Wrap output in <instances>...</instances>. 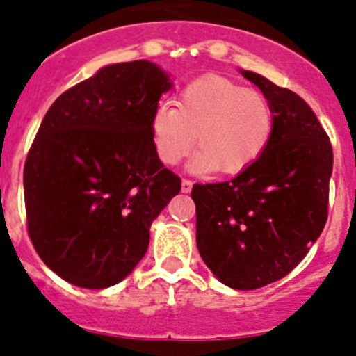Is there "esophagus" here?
Here are the masks:
<instances>
[{
  "label": "esophagus",
  "mask_w": 356,
  "mask_h": 356,
  "mask_svg": "<svg viewBox=\"0 0 356 356\" xmlns=\"http://www.w3.org/2000/svg\"><path fill=\"white\" fill-rule=\"evenodd\" d=\"M192 185H193L192 179L183 178V179H181V192H183V193H188L190 190H192Z\"/></svg>",
  "instance_id": "obj_1"
}]
</instances>
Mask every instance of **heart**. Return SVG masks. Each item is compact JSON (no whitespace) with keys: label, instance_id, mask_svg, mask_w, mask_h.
<instances>
[{"label":"heart","instance_id":"heart-1","mask_svg":"<svg viewBox=\"0 0 356 356\" xmlns=\"http://www.w3.org/2000/svg\"><path fill=\"white\" fill-rule=\"evenodd\" d=\"M150 133L157 157L178 164L195 145V171L238 175L268 149L275 133V112L263 93L223 76H204L179 91L177 107L159 104Z\"/></svg>","mask_w":356,"mask_h":356}]
</instances>
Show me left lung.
<instances>
[{
	"instance_id": "8db88e82",
	"label": "left lung",
	"mask_w": 356,
	"mask_h": 356,
	"mask_svg": "<svg viewBox=\"0 0 356 356\" xmlns=\"http://www.w3.org/2000/svg\"><path fill=\"white\" fill-rule=\"evenodd\" d=\"M272 104L275 133L261 157L230 181L195 183L197 248L228 287L259 289L289 275L322 234L332 145L294 91L242 70Z\"/></svg>"
}]
</instances>
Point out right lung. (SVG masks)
Segmentation results:
<instances>
[{"instance_id": "add662e5", "label": "right lung", "mask_w": 356, "mask_h": 356, "mask_svg": "<svg viewBox=\"0 0 356 356\" xmlns=\"http://www.w3.org/2000/svg\"><path fill=\"white\" fill-rule=\"evenodd\" d=\"M170 88L156 63H114L48 108L24 166L27 232L69 284L105 289L129 275L149 248L150 223L181 188L150 133Z\"/></svg>"}]
</instances>
